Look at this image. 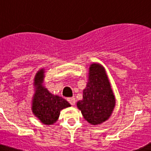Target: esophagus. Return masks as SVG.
Returning <instances> with one entry per match:
<instances>
[{
    "label": "esophagus",
    "mask_w": 151,
    "mask_h": 151,
    "mask_svg": "<svg viewBox=\"0 0 151 151\" xmlns=\"http://www.w3.org/2000/svg\"><path fill=\"white\" fill-rule=\"evenodd\" d=\"M68 101L71 105H74V104H75V101H76L75 98H74V97H71V98H68Z\"/></svg>",
    "instance_id": "esophagus-1"
}]
</instances>
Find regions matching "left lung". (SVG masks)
<instances>
[{
  "label": "left lung",
  "instance_id": "obj_1",
  "mask_svg": "<svg viewBox=\"0 0 151 151\" xmlns=\"http://www.w3.org/2000/svg\"><path fill=\"white\" fill-rule=\"evenodd\" d=\"M88 82L83 90V99L77 106L83 116L92 125L101 124L111 116L115 99L104 68L99 63L90 66Z\"/></svg>",
  "mask_w": 151,
  "mask_h": 151
}]
</instances>
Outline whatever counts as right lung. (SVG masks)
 Instances as JSON below:
<instances>
[{"mask_svg": "<svg viewBox=\"0 0 151 151\" xmlns=\"http://www.w3.org/2000/svg\"><path fill=\"white\" fill-rule=\"evenodd\" d=\"M44 68L36 73L34 78L36 91L32 99V111L43 124L52 125L58 121L60 110L71 104L58 96H55L43 86Z\"/></svg>", "mask_w": 151, "mask_h": 151, "instance_id": "add662e5", "label": "right lung"}]
</instances>
